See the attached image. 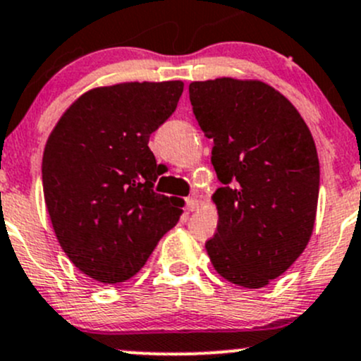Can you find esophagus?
I'll return each mask as SVG.
<instances>
[{
    "instance_id": "1",
    "label": "esophagus",
    "mask_w": 361,
    "mask_h": 361,
    "mask_svg": "<svg viewBox=\"0 0 361 361\" xmlns=\"http://www.w3.org/2000/svg\"><path fill=\"white\" fill-rule=\"evenodd\" d=\"M199 205H200V202L197 200V199H193V197H190V199H187V209H188L190 212L197 211V209H199Z\"/></svg>"
}]
</instances>
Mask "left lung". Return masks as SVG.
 I'll list each match as a JSON object with an SVG mask.
<instances>
[{
	"mask_svg": "<svg viewBox=\"0 0 361 361\" xmlns=\"http://www.w3.org/2000/svg\"><path fill=\"white\" fill-rule=\"evenodd\" d=\"M188 90L223 183L212 195L219 221L205 250L226 281L264 288L291 267L314 231V137L295 106L260 80L221 77Z\"/></svg>",
	"mask_w": 361,
	"mask_h": 361,
	"instance_id": "8db88e82",
	"label": "left lung"
}]
</instances>
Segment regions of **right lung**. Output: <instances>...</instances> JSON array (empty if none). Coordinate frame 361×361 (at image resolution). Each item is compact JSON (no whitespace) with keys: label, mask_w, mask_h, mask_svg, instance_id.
<instances>
[{"label":"right lung","mask_w":361,"mask_h":361,"mask_svg":"<svg viewBox=\"0 0 361 361\" xmlns=\"http://www.w3.org/2000/svg\"><path fill=\"white\" fill-rule=\"evenodd\" d=\"M183 82H123L82 94L59 118L42 156L54 235L78 271L102 284L135 276L181 216L154 192L150 133L168 120Z\"/></svg>","instance_id":"obj_1"}]
</instances>
